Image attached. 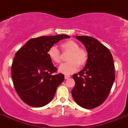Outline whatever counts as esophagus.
I'll return each mask as SVG.
<instances>
[{
    "mask_svg": "<svg viewBox=\"0 0 128 128\" xmlns=\"http://www.w3.org/2000/svg\"><path fill=\"white\" fill-rule=\"evenodd\" d=\"M70 77V76H66V75H65V80H67V79H68V78H69Z\"/></svg>",
    "mask_w": 128,
    "mask_h": 128,
    "instance_id": "obj_1",
    "label": "esophagus"
}]
</instances>
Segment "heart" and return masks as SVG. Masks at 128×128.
I'll return each mask as SVG.
<instances>
[{"label": "heart", "instance_id": "obj_1", "mask_svg": "<svg viewBox=\"0 0 128 128\" xmlns=\"http://www.w3.org/2000/svg\"><path fill=\"white\" fill-rule=\"evenodd\" d=\"M63 52H68L66 63L62 64L58 68V71L63 74L70 75L78 69L80 66H84L87 62L88 55L85 49L79 47V44L74 40H67L61 44ZM48 56L52 62L60 63L62 56L60 50L55 46H52L48 50Z\"/></svg>", "mask_w": 128, "mask_h": 128}]
</instances>
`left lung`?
Returning <instances> with one entry per match:
<instances>
[{
	"label": "left lung",
	"instance_id": "obj_1",
	"mask_svg": "<svg viewBox=\"0 0 128 128\" xmlns=\"http://www.w3.org/2000/svg\"><path fill=\"white\" fill-rule=\"evenodd\" d=\"M84 44L88 58L86 66L73 75L75 86L72 95L86 109L99 106L108 98L115 79L113 58L110 50L95 38L76 36Z\"/></svg>",
	"mask_w": 128,
	"mask_h": 128
}]
</instances>
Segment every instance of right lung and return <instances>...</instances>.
<instances>
[{
	"label": "right lung",
	"instance_id": "add662e5",
	"mask_svg": "<svg viewBox=\"0 0 128 128\" xmlns=\"http://www.w3.org/2000/svg\"><path fill=\"white\" fill-rule=\"evenodd\" d=\"M70 38L62 34L33 38L15 54L12 77L15 90L24 103L40 108L53 99L65 78L63 74H54L57 68L49 58L48 50L60 40Z\"/></svg>",
	"mask_w": 128,
	"mask_h": 128
}]
</instances>
